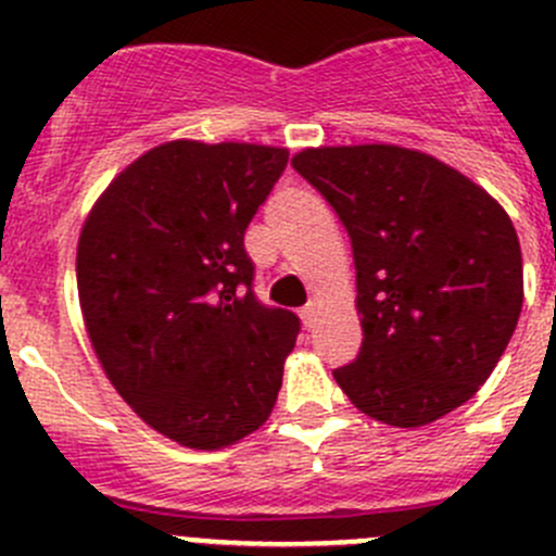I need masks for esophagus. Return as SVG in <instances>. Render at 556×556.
<instances>
[{
	"instance_id": "obj_1",
	"label": "esophagus",
	"mask_w": 556,
	"mask_h": 556,
	"mask_svg": "<svg viewBox=\"0 0 556 556\" xmlns=\"http://www.w3.org/2000/svg\"><path fill=\"white\" fill-rule=\"evenodd\" d=\"M315 317H317V301H309V304H306L304 309H301V320H304L306 328H312Z\"/></svg>"
}]
</instances>
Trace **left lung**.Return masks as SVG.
<instances>
[{
	"label": "left lung",
	"instance_id": "left-lung-1",
	"mask_svg": "<svg viewBox=\"0 0 556 556\" xmlns=\"http://www.w3.org/2000/svg\"><path fill=\"white\" fill-rule=\"evenodd\" d=\"M293 168L353 244L364 342L353 364L333 369L350 402L413 429L476 396L525 301L505 208L451 165L388 143L304 149Z\"/></svg>",
	"mask_w": 556,
	"mask_h": 556
}]
</instances>
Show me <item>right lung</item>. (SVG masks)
Returning <instances> with one entry per match:
<instances>
[{
	"label": "right lung",
	"instance_id": "obj_1",
	"mask_svg": "<svg viewBox=\"0 0 556 556\" xmlns=\"http://www.w3.org/2000/svg\"><path fill=\"white\" fill-rule=\"evenodd\" d=\"M288 149L170 141L108 185L78 239L86 333L118 396L195 451L268 421L301 320L252 290L247 225Z\"/></svg>",
	"mask_w": 556,
	"mask_h": 556
}]
</instances>
